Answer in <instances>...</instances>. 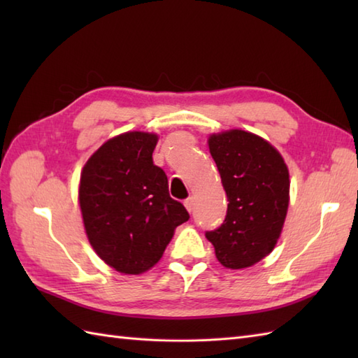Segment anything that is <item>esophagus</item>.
<instances>
[{
  "mask_svg": "<svg viewBox=\"0 0 358 358\" xmlns=\"http://www.w3.org/2000/svg\"><path fill=\"white\" fill-rule=\"evenodd\" d=\"M185 206L189 212H192V209H194V199H192V196H189L187 200H185Z\"/></svg>",
  "mask_w": 358,
  "mask_h": 358,
  "instance_id": "esophagus-1",
  "label": "esophagus"
}]
</instances>
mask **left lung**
Listing matches in <instances>:
<instances>
[{
  "label": "left lung",
  "instance_id": "left-lung-1",
  "mask_svg": "<svg viewBox=\"0 0 358 358\" xmlns=\"http://www.w3.org/2000/svg\"><path fill=\"white\" fill-rule=\"evenodd\" d=\"M209 150L229 204L222 226L206 238L224 268H249L272 252L283 229L287 166L272 144L240 129L210 135Z\"/></svg>",
  "mask_w": 358,
  "mask_h": 358
}]
</instances>
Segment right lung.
<instances>
[{"mask_svg": "<svg viewBox=\"0 0 358 358\" xmlns=\"http://www.w3.org/2000/svg\"><path fill=\"white\" fill-rule=\"evenodd\" d=\"M158 136L126 132L106 141L83 167L78 200L89 243L121 273L146 272L162 258L175 227L189 220L154 164Z\"/></svg>", "mask_w": 358, "mask_h": 358, "instance_id": "right-lung-1", "label": "right lung"}]
</instances>
